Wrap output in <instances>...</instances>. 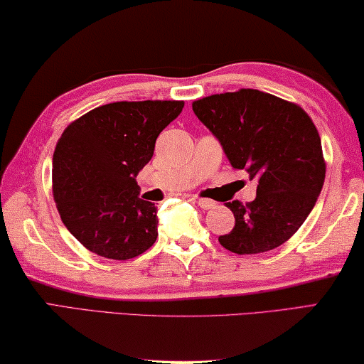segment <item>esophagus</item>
I'll list each match as a JSON object with an SVG mask.
<instances>
[{"label": "esophagus", "mask_w": 364, "mask_h": 364, "mask_svg": "<svg viewBox=\"0 0 364 364\" xmlns=\"http://www.w3.org/2000/svg\"><path fill=\"white\" fill-rule=\"evenodd\" d=\"M193 200L196 201V203H198L200 208H203V210H211V208H213L214 205H216V203H214V201L210 200V198H198V196H195Z\"/></svg>", "instance_id": "34e87169"}]
</instances>
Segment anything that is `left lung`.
<instances>
[{
    "instance_id": "obj_1",
    "label": "left lung",
    "mask_w": 364,
    "mask_h": 364,
    "mask_svg": "<svg viewBox=\"0 0 364 364\" xmlns=\"http://www.w3.org/2000/svg\"><path fill=\"white\" fill-rule=\"evenodd\" d=\"M192 108L221 141L232 168L258 181L253 201L225 203L235 225L219 243L237 255L282 245L305 223L324 183L326 161L311 117L299 105L253 88L200 98Z\"/></svg>"
}]
</instances>
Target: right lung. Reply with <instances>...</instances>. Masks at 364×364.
<instances>
[{"label": "right lung", "mask_w": 364, "mask_h": 364, "mask_svg": "<svg viewBox=\"0 0 364 364\" xmlns=\"http://www.w3.org/2000/svg\"><path fill=\"white\" fill-rule=\"evenodd\" d=\"M183 101H116L70 122L53 154V196L68 230L92 253L126 261L158 237L156 206L135 177Z\"/></svg>", "instance_id": "1"}]
</instances>
